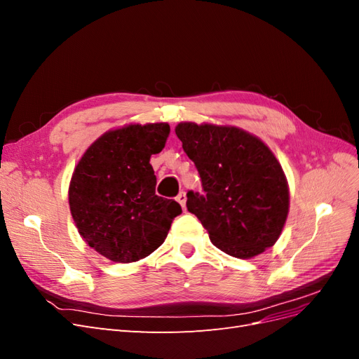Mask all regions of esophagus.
<instances>
[{
  "label": "esophagus",
  "mask_w": 359,
  "mask_h": 359,
  "mask_svg": "<svg viewBox=\"0 0 359 359\" xmlns=\"http://www.w3.org/2000/svg\"><path fill=\"white\" fill-rule=\"evenodd\" d=\"M177 202L182 206V208H186V202H187V196H186V191H180L178 196H177Z\"/></svg>",
  "instance_id": "34e87169"
}]
</instances>
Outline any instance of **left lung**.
I'll list each match as a JSON object with an SVG mask.
<instances>
[{
	"mask_svg": "<svg viewBox=\"0 0 359 359\" xmlns=\"http://www.w3.org/2000/svg\"><path fill=\"white\" fill-rule=\"evenodd\" d=\"M175 133L202 182V193H187V210L211 243L238 259L273 247L287 217L289 190L271 149L235 127L181 123Z\"/></svg>",
	"mask_w": 359,
	"mask_h": 359,
	"instance_id": "8db88e82",
	"label": "left lung"
}]
</instances>
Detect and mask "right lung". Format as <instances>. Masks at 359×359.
<instances>
[{"instance_id":"add662e5","label":"right lung","mask_w":359,"mask_h":359,"mask_svg":"<svg viewBox=\"0 0 359 359\" xmlns=\"http://www.w3.org/2000/svg\"><path fill=\"white\" fill-rule=\"evenodd\" d=\"M169 133L166 123L112 130L86 149L73 172V220L88 245L114 262L149 256L182 212L178 202L157 196V178L149 165Z\"/></svg>"}]
</instances>
